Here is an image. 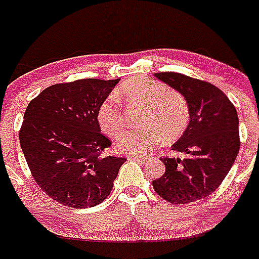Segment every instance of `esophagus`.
Instances as JSON below:
<instances>
[{"label": "esophagus", "instance_id": "esophagus-1", "mask_svg": "<svg viewBox=\"0 0 259 259\" xmlns=\"http://www.w3.org/2000/svg\"><path fill=\"white\" fill-rule=\"evenodd\" d=\"M130 159L137 160V162H141V163L147 162V158H143V156H140V155H132L130 156Z\"/></svg>", "mask_w": 259, "mask_h": 259}]
</instances>
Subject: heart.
<instances>
[{
	"mask_svg": "<svg viewBox=\"0 0 259 259\" xmlns=\"http://www.w3.org/2000/svg\"><path fill=\"white\" fill-rule=\"evenodd\" d=\"M142 106L140 130L126 132L117 138V150L132 155H147L159 146L163 138L177 140L183 134L190 119L188 104L180 93L168 91L163 82L149 77H133L118 87L116 97L104 101L97 112V121L110 137L122 132L125 121L121 104Z\"/></svg>",
	"mask_w": 259,
	"mask_h": 259,
	"instance_id": "obj_1",
	"label": "heart"
}]
</instances>
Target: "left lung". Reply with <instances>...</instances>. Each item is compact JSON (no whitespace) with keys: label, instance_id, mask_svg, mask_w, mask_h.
Listing matches in <instances>:
<instances>
[{"label":"left lung","instance_id":"obj_1","mask_svg":"<svg viewBox=\"0 0 259 259\" xmlns=\"http://www.w3.org/2000/svg\"><path fill=\"white\" fill-rule=\"evenodd\" d=\"M154 75L186 99L190 122L172 145L184 158H162L166 172L153 187L168 203H192L214 192L233 166L240 150L236 108L210 82L177 72Z\"/></svg>","mask_w":259,"mask_h":259}]
</instances>
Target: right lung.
Listing matches in <instances>:
<instances>
[{
	"instance_id": "obj_1",
	"label": "right lung",
	"mask_w": 259,
	"mask_h": 259,
	"mask_svg": "<svg viewBox=\"0 0 259 259\" xmlns=\"http://www.w3.org/2000/svg\"><path fill=\"white\" fill-rule=\"evenodd\" d=\"M117 80L81 79L46 88L27 105L19 142L46 195L71 208L95 207L109 196L125 158L104 155L112 146L97 112Z\"/></svg>"
}]
</instances>
